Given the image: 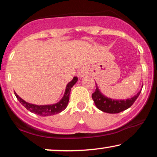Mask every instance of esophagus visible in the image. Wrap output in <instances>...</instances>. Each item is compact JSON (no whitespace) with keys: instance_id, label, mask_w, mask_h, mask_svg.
<instances>
[{"instance_id":"esophagus-1","label":"esophagus","mask_w":157,"mask_h":157,"mask_svg":"<svg viewBox=\"0 0 157 157\" xmlns=\"http://www.w3.org/2000/svg\"><path fill=\"white\" fill-rule=\"evenodd\" d=\"M86 73V71L83 69H81L80 70H78V75L80 77H82V76H83L84 74Z\"/></svg>"}]
</instances>
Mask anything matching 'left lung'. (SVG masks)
I'll list each match as a JSON object with an SVG mask.
<instances>
[{"instance_id": "8db88e82", "label": "left lung", "mask_w": 157, "mask_h": 157, "mask_svg": "<svg viewBox=\"0 0 157 157\" xmlns=\"http://www.w3.org/2000/svg\"><path fill=\"white\" fill-rule=\"evenodd\" d=\"M141 89L135 96L126 100H114L108 98L100 91L96 84V89L92 94L95 105L99 110L108 113H119L129 108L139 96Z\"/></svg>"}]
</instances>
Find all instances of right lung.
Returning a JSON list of instances; mask_svg holds the SVG:
<instances>
[{"instance_id":"obj_1","label":"right lung","mask_w":157,"mask_h":157,"mask_svg":"<svg viewBox=\"0 0 157 157\" xmlns=\"http://www.w3.org/2000/svg\"><path fill=\"white\" fill-rule=\"evenodd\" d=\"M78 81V78L76 76H74L72 81L67 84V87H66V90L64 92V95L62 97V98L59 101L58 103L52 104V105H35V104L29 103L28 102L22 100L19 95H18L15 92V95L16 96L17 99L19 101L20 103L27 110L30 111L31 113H35V114L37 115H40V116H49V115H54L56 114H58L65 110V108L67 107L68 103L69 101V95L70 92H71V88Z\"/></svg>"}]
</instances>
